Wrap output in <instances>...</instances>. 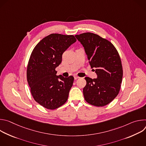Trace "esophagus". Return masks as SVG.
Instances as JSON below:
<instances>
[{"label":"esophagus","instance_id":"34e87169","mask_svg":"<svg viewBox=\"0 0 146 146\" xmlns=\"http://www.w3.org/2000/svg\"><path fill=\"white\" fill-rule=\"evenodd\" d=\"M74 80H76V79L78 78H79V77H78V76H75L74 77Z\"/></svg>","mask_w":146,"mask_h":146}]
</instances>
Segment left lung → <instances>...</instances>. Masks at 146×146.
I'll return each instance as SVG.
<instances>
[{
  "instance_id": "8db88e82",
  "label": "left lung",
  "mask_w": 146,
  "mask_h": 146,
  "mask_svg": "<svg viewBox=\"0 0 146 146\" xmlns=\"http://www.w3.org/2000/svg\"><path fill=\"white\" fill-rule=\"evenodd\" d=\"M75 37L84 47L91 67L97 74L96 78L85 77L84 99L92 105L106 106L117 96L121 87L123 71L118 52L109 41L95 33Z\"/></svg>"
}]
</instances>
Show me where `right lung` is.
Masks as SVG:
<instances>
[{
	"label": "right lung",
	"mask_w": 146,
	"mask_h": 146,
	"mask_svg": "<svg viewBox=\"0 0 146 146\" xmlns=\"http://www.w3.org/2000/svg\"><path fill=\"white\" fill-rule=\"evenodd\" d=\"M76 41L73 35L52 33L41 40L31 55L28 84L35 101L46 109L58 108L68 100L74 77L56 76L55 68L61 63L63 53Z\"/></svg>",
	"instance_id": "obj_1"
}]
</instances>
